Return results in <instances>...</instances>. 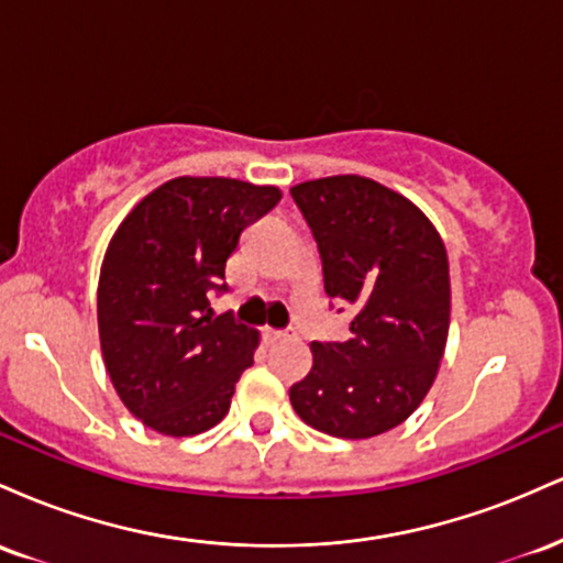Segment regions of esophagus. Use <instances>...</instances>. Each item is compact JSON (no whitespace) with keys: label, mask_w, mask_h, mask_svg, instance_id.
<instances>
[{"label":"esophagus","mask_w":563,"mask_h":563,"mask_svg":"<svg viewBox=\"0 0 563 563\" xmlns=\"http://www.w3.org/2000/svg\"><path fill=\"white\" fill-rule=\"evenodd\" d=\"M264 339H267L269 344H275V341L288 339V333L286 331H275V328H264Z\"/></svg>","instance_id":"1"}]
</instances>
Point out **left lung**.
Listing matches in <instances>:
<instances>
[{
	"label": "left lung",
	"instance_id": "8db88e82",
	"mask_svg": "<svg viewBox=\"0 0 563 563\" xmlns=\"http://www.w3.org/2000/svg\"><path fill=\"white\" fill-rule=\"evenodd\" d=\"M290 198L318 243L325 294L352 312L349 339L314 341L290 405L331 437L384 434L423 402L442 363L448 251L410 200L367 177L312 179Z\"/></svg>",
	"mask_w": 563,
	"mask_h": 563
}]
</instances>
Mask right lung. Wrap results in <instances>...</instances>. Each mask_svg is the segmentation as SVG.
Here are the masks:
<instances>
[{"instance_id": "1", "label": "right lung", "mask_w": 563, "mask_h": 563, "mask_svg": "<svg viewBox=\"0 0 563 563\" xmlns=\"http://www.w3.org/2000/svg\"><path fill=\"white\" fill-rule=\"evenodd\" d=\"M277 187L177 177L140 200L115 230L97 288V325L121 402L166 437H192L228 416L254 365L256 331L211 299L243 232L273 211Z\"/></svg>"}]
</instances>
